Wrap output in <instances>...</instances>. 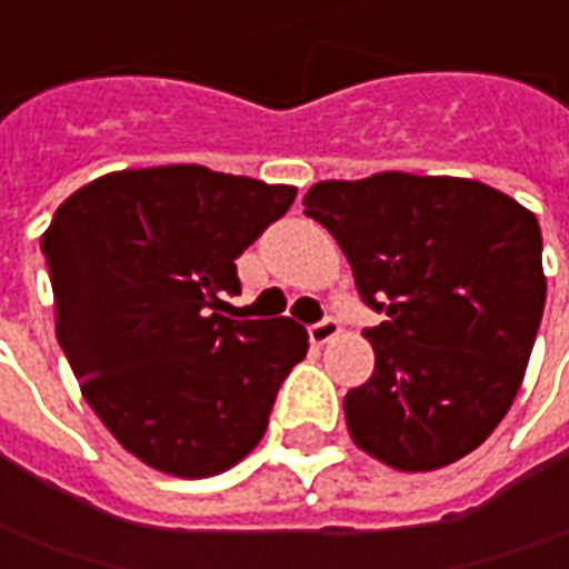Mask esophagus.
<instances>
[{
    "label": "esophagus",
    "instance_id": "obj_1",
    "mask_svg": "<svg viewBox=\"0 0 569 569\" xmlns=\"http://www.w3.org/2000/svg\"><path fill=\"white\" fill-rule=\"evenodd\" d=\"M337 337H340V323L333 321V318H323V321L308 327V340H311V346L330 343V340H337Z\"/></svg>",
    "mask_w": 569,
    "mask_h": 569
}]
</instances>
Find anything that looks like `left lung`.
I'll use <instances>...</instances> for the list:
<instances>
[{
	"instance_id": "8db88e82",
	"label": "left lung",
	"mask_w": 569,
	"mask_h": 569,
	"mask_svg": "<svg viewBox=\"0 0 569 569\" xmlns=\"http://www.w3.org/2000/svg\"><path fill=\"white\" fill-rule=\"evenodd\" d=\"M305 213L337 239L375 371L346 393L349 438L397 472L472 453L513 406L545 311L532 210L476 179L375 172L308 188Z\"/></svg>"
}]
</instances>
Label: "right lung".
I'll list each match as a JSON object with an SVG mask.
<instances>
[{
	"instance_id": "obj_1",
	"label": "right lung",
	"mask_w": 569,
	"mask_h": 569,
	"mask_svg": "<svg viewBox=\"0 0 569 569\" xmlns=\"http://www.w3.org/2000/svg\"><path fill=\"white\" fill-rule=\"evenodd\" d=\"M292 201V186L198 163L119 169L66 198L40 236L81 393L150 469L220 476L264 438L308 333L292 318L229 321L213 308L239 292L236 258Z\"/></svg>"
}]
</instances>
